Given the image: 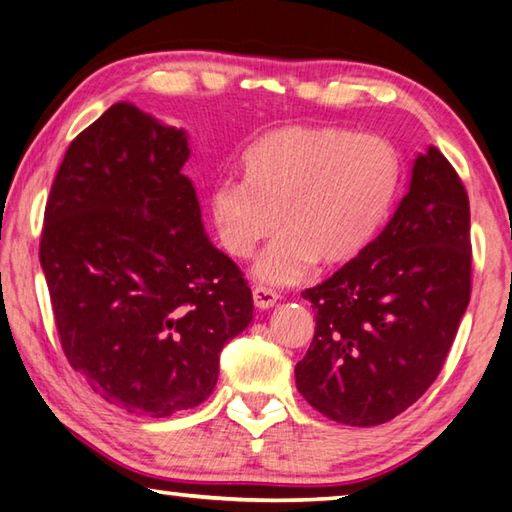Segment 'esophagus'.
I'll list each match as a JSON object with an SVG mask.
<instances>
[{"label": "esophagus", "instance_id": "obj_1", "mask_svg": "<svg viewBox=\"0 0 512 512\" xmlns=\"http://www.w3.org/2000/svg\"><path fill=\"white\" fill-rule=\"evenodd\" d=\"M253 300H255L257 309H271V306H275V302L280 300V295H277L273 288L255 286L253 288Z\"/></svg>", "mask_w": 512, "mask_h": 512}]
</instances>
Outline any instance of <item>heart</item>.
Here are the masks:
<instances>
[{"instance_id": "1", "label": "heart", "mask_w": 512, "mask_h": 512, "mask_svg": "<svg viewBox=\"0 0 512 512\" xmlns=\"http://www.w3.org/2000/svg\"><path fill=\"white\" fill-rule=\"evenodd\" d=\"M244 181L210 194L217 235L230 257L246 259L275 228L284 235L255 264L271 286L300 282L313 264L351 262L392 206L398 165L385 141L336 127H286L244 152Z\"/></svg>"}]
</instances>
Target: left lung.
I'll return each instance as SVG.
<instances>
[{
	"mask_svg": "<svg viewBox=\"0 0 512 512\" xmlns=\"http://www.w3.org/2000/svg\"><path fill=\"white\" fill-rule=\"evenodd\" d=\"M470 250L466 188L427 147L385 230L302 293L315 309V333L295 365V385L309 405L331 421L369 427L416 403L468 309Z\"/></svg>",
	"mask_w": 512,
	"mask_h": 512,
	"instance_id": "1",
	"label": "left lung"
}]
</instances>
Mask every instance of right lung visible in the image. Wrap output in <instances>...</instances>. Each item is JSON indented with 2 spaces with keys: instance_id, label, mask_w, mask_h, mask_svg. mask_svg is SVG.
I'll use <instances>...</instances> for the list:
<instances>
[{
  "instance_id": "1",
  "label": "right lung",
  "mask_w": 512,
  "mask_h": 512,
  "mask_svg": "<svg viewBox=\"0 0 512 512\" xmlns=\"http://www.w3.org/2000/svg\"><path fill=\"white\" fill-rule=\"evenodd\" d=\"M183 129L116 102L69 145L40 264L69 365L107 403L152 418L206 401L253 293L203 230Z\"/></svg>"
}]
</instances>
